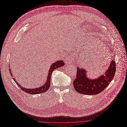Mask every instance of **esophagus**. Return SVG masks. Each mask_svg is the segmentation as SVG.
<instances>
[{"instance_id": "34e87169", "label": "esophagus", "mask_w": 127, "mask_h": 127, "mask_svg": "<svg viewBox=\"0 0 127 127\" xmlns=\"http://www.w3.org/2000/svg\"><path fill=\"white\" fill-rule=\"evenodd\" d=\"M73 63V60H71V59L70 58H67L66 60V61H65L66 66H67V65H69L72 64Z\"/></svg>"}]
</instances>
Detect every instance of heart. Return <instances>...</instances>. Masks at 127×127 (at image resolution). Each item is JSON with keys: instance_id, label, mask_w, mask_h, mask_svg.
Masks as SVG:
<instances>
[{"instance_id": "b5f03b06", "label": "heart", "mask_w": 127, "mask_h": 127, "mask_svg": "<svg viewBox=\"0 0 127 127\" xmlns=\"http://www.w3.org/2000/svg\"><path fill=\"white\" fill-rule=\"evenodd\" d=\"M106 60L105 58L101 60V56H96L95 57H93L90 60H88L86 61L85 63L88 64L90 66L92 67H99L102 66L106 63Z\"/></svg>"}]
</instances>
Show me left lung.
Returning <instances> with one entry per match:
<instances>
[{"label": "left lung", "instance_id": "1", "mask_svg": "<svg viewBox=\"0 0 127 127\" xmlns=\"http://www.w3.org/2000/svg\"><path fill=\"white\" fill-rule=\"evenodd\" d=\"M76 78L73 81L75 90L81 94L95 95L101 93L112 81L116 71V63L112 60L104 74L92 79L88 77L87 71L77 67Z\"/></svg>", "mask_w": 127, "mask_h": 127}]
</instances>
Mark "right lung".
<instances>
[{"mask_svg":"<svg viewBox=\"0 0 127 127\" xmlns=\"http://www.w3.org/2000/svg\"><path fill=\"white\" fill-rule=\"evenodd\" d=\"M64 65H65V63L63 62V61L62 60H59V61H56V62H54L53 64H52L51 66L50 67V69L49 70V72L47 76V78L45 82V83L42 86L40 87L39 88L38 87L36 88H31V89H27V88H24L20 85H19L18 84V82L15 80V78H13L14 77L13 76L12 71L11 70L10 68H9V71H10V73L11 75V76H12L13 77V79L14 80L15 83L17 84L18 86L21 88V89H22V90H23V91L27 93H29V94H31V95H37V94H40V93L45 92L49 89V88H50V86L51 76L52 73L53 72V71L58 68H59L61 66H64ZM9 67H10V64H9Z\"/></svg>","mask_w":127,"mask_h":127,"instance_id":"1","label":"right lung"}]
</instances>
